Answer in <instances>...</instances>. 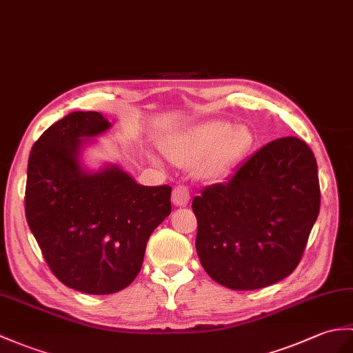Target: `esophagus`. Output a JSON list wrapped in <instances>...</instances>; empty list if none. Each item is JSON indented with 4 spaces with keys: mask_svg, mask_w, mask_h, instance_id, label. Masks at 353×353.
Masks as SVG:
<instances>
[{
    "mask_svg": "<svg viewBox=\"0 0 353 353\" xmlns=\"http://www.w3.org/2000/svg\"><path fill=\"white\" fill-rule=\"evenodd\" d=\"M190 199H191V194H190V188L188 186L177 185L173 190V203L176 206H180V208L186 206V204L190 203Z\"/></svg>",
    "mask_w": 353,
    "mask_h": 353,
    "instance_id": "esophagus-1",
    "label": "esophagus"
}]
</instances>
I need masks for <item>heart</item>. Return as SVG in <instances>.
<instances>
[{"instance_id":"1","label":"heart","mask_w":353,"mask_h":353,"mask_svg":"<svg viewBox=\"0 0 353 353\" xmlns=\"http://www.w3.org/2000/svg\"><path fill=\"white\" fill-rule=\"evenodd\" d=\"M248 147V135L224 121H209L165 145L168 157L180 165L199 163L200 177L224 176Z\"/></svg>"}]
</instances>
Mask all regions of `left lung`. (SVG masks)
<instances>
[{
	"label": "left lung",
	"instance_id": "obj_1",
	"mask_svg": "<svg viewBox=\"0 0 353 353\" xmlns=\"http://www.w3.org/2000/svg\"><path fill=\"white\" fill-rule=\"evenodd\" d=\"M195 248L212 280L256 290L289 276L321 210L317 162L296 137L261 147L224 183L194 196Z\"/></svg>",
	"mask_w": 353,
	"mask_h": 353
}]
</instances>
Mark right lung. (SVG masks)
I'll list each match as a JSON object with an SVG mask.
<instances>
[{
	"mask_svg": "<svg viewBox=\"0 0 353 353\" xmlns=\"http://www.w3.org/2000/svg\"><path fill=\"white\" fill-rule=\"evenodd\" d=\"M110 126L101 112H70L40 135L27 170L26 216L45 261L64 285L88 294L128 288L171 214L168 185H138L117 167L81 170V138Z\"/></svg>",
	"mask_w": 353,
	"mask_h": 353,
	"instance_id": "obj_1",
	"label": "right lung"
}]
</instances>
